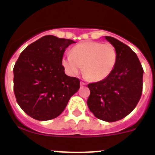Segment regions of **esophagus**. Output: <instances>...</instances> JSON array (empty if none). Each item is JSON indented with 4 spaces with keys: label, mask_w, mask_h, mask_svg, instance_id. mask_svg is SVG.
Returning a JSON list of instances; mask_svg holds the SVG:
<instances>
[{
    "label": "esophagus",
    "mask_w": 155,
    "mask_h": 155,
    "mask_svg": "<svg viewBox=\"0 0 155 155\" xmlns=\"http://www.w3.org/2000/svg\"><path fill=\"white\" fill-rule=\"evenodd\" d=\"M86 83H84V82H81V86H85L86 85Z\"/></svg>",
    "instance_id": "esophagus-1"
}]
</instances>
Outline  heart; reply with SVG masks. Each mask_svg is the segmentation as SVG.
<instances>
[{
	"mask_svg": "<svg viewBox=\"0 0 155 155\" xmlns=\"http://www.w3.org/2000/svg\"><path fill=\"white\" fill-rule=\"evenodd\" d=\"M117 61V52L111 44L94 41L81 42L74 46L71 55L62 58L61 64L68 74L77 76L81 71L92 81H100L111 74Z\"/></svg>",
	"mask_w": 155,
	"mask_h": 155,
	"instance_id": "1",
	"label": "heart"
}]
</instances>
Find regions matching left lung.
Wrapping results in <instances>:
<instances>
[{
    "label": "left lung",
    "instance_id": "1",
    "mask_svg": "<svg viewBox=\"0 0 155 155\" xmlns=\"http://www.w3.org/2000/svg\"><path fill=\"white\" fill-rule=\"evenodd\" d=\"M105 39L117 52V61L107 78L87 84V104L99 120L115 122L124 118L136 107L142 94L143 71L137 56L130 48L111 36Z\"/></svg>",
    "mask_w": 155,
    "mask_h": 155
}]
</instances>
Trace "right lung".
Returning a JSON list of instances; mask_svg holds the SVG:
<instances>
[{
    "instance_id": "right-lung-1",
    "label": "right lung",
    "mask_w": 155,
    "mask_h": 155,
    "mask_svg": "<svg viewBox=\"0 0 155 155\" xmlns=\"http://www.w3.org/2000/svg\"><path fill=\"white\" fill-rule=\"evenodd\" d=\"M71 39L45 35L28 45L14 67V92L25 113L39 121L54 119L78 91V78L66 75L61 64Z\"/></svg>"
}]
</instances>
